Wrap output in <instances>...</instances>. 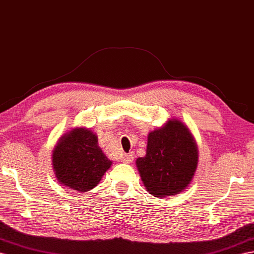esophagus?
<instances>
[{"label":"esophagus","instance_id":"obj_1","mask_svg":"<svg viewBox=\"0 0 254 254\" xmlns=\"http://www.w3.org/2000/svg\"><path fill=\"white\" fill-rule=\"evenodd\" d=\"M133 160H134V152H128V153L125 154L122 159V161L125 162V163H132Z\"/></svg>","mask_w":254,"mask_h":254}]
</instances>
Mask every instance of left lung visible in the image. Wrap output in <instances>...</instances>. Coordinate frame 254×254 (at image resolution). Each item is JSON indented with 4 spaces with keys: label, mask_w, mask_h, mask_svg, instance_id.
<instances>
[{
    "label": "left lung",
    "mask_w": 254,
    "mask_h": 254,
    "mask_svg": "<svg viewBox=\"0 0 254 254\" xmlns=\"http://www.w3.org/2000/svg\"><path fill=\"white\" fill-rule=\"evenodd\" d=\"M198 150L193 135L177 119L168 120L148 135L146 155L136 160L141 181L155 197L183 192L194 176Z\"/></svg>",
    "instance_id": "8db88e82"
}]
</instances>
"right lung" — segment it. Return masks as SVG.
<instances>
[{
	"label": "right lung",
	"instance_id": "1",
	"mask_svg": "<svg viewBox=\"0 0 254 254\" xmlns=\"http://www.w3.org/2000/svg\"><path fill=\"white\" fill-rule=\"evenodd\" d=\"M53 152V167L58 181L82 193L99 185L113 164L97 145L96 134L86 127H76L65 133Z\"/></svg>",
	"mask_w": 254,
	"mask_h": 254
}]
</instances>
